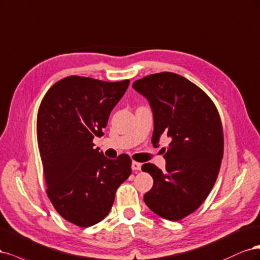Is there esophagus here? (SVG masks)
<instances>
[{
    "label": "esophagus",
    "instance_id": "1",
    "mask_svg": "<svg viewBox=\"0 0 260 260\" xmlns=\"http://www.w3.org/2000/svg\"><path fill=\"white\" fill-rule=\"evenodd\" d=\"M140 169H141V163L135 162V161L132 162V170L133 171H140Z\"/></svg>",
    "mask_w": 260,
    "mask_h": 260
}]
</instances>
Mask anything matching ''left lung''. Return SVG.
Listing matches in <instances>:
<instances>
[{"label":"left lung","mask_w":260,"mask_h":260,"mask_svg":"<svg viewBox=\"0 0 260 260\" xmlns=\"http://www.w3.org/2000/svg\"><path fill=\"white\" fill-rule=\"evenodd\" d=\"M133 88L151 107L153 146L162 135L171 140L164 171L151 163L141 166L153 178L145 203L165 219L180 220L204 202L218 176L223 155L219 113L202 89L179 74L148 75Z\"/></svg>","instance_id":"obj_1"}]
</instances>
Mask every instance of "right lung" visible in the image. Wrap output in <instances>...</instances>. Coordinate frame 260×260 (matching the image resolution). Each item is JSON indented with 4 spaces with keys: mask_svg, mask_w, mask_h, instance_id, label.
<instances>
[{
    "mask_svg": "<svg viewBox=\"0 0 260 260\" xmlns=\"http://www.w3.org/2000/svg\"><path fill=\"white\" fill-rule=\"evenodd\" d=\"M128 84L72 75L55 83L40 105L37 135L47 196L59 215L79 227L105 218L116 189L132 174L127 154L111 160L93 144Z\"/></svg>",
    "mask_w": 260,
    "mask_h": 260,
    "instance_id": "1",
    "label": "right lung"
}]
</instances>
